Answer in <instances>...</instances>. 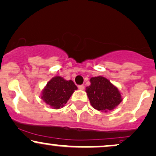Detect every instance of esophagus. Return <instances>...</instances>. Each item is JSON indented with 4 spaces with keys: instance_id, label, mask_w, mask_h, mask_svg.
Listing matches in <instances>:
<instances>
[{
    "instance_id": "1",
    "label": "esophagus",
    "mask_w": 156,
    "mask_h": 156,
    "mask_svg": "<svg viewBox=\"0 0 156 156\" xmlns=\"http://www.w3.org/2000/svg\"><path fill=\"white\" fill-rule=\"evenodd\" d=\"M84 89H85V86H84L83 85H80V86H78V89H80V90H84Z\"/></svg>"
}]
</instances>
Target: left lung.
Returning <instances> with one entry per match:
<instances>
[{"instance_id": "8db88e82", "label": "left lung", "mask_w": 156, "mask_h": 156, "mask_svg": "<svg viewBox=\"0 0 156 156\" xmlns=\"http://www.w3.org/2000/svg\"><path fill=\"white\" fill-rule=\"evenodd\" d=\"M90 83L91 85L86 87V92L91 106L96 110L105 112L110 111L123 100L118 87L105 77H92Z\"/></svg>"}]
</instances>
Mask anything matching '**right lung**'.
Wrapping results in <instances>:
<instances>
[{"label":"right lung","mask_w":156,"mask_h":156,"mask_svg":"<svg viewBox=\"0 0 156 156\" xmlns=\"http://www.w3.org/2000/svg\"><path fill=\"white\" fill-rule=\"evenodd\" d=\"M78 87L73 80H67L61 76H55L43 89L41 98L53 109L63 108Z\"/></svg>","instance_id":"1"}]
</instances>
